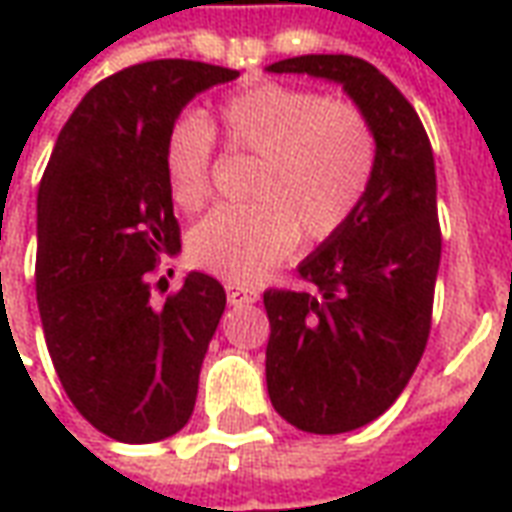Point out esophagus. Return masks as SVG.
Instances as JSON below:
<instances>
[{
	"instance_id": "obj_1",
	"label": "esophagus",
	"mask_w": 512,
	"mask_h": 512,
	"mask_svg": "<svg viewBox=\"0 0 512 512\" xmlns=\"http://www.w3.org/2000/svg\"><path fill=\"white\" fill-rule=\"evenodd\" d=\"M224 290H227V301L230 304H255L257 301V290L252 288H244V285H235V282H227L224 285Z\"/></svg>"
}]
</instances>
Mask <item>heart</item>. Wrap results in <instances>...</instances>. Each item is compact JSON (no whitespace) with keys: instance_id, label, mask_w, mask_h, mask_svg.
<instances>
[{"instance_id":"heart-1","label":"heart","mask_w":512,"mask_h":512,"mask_svg":"<svg viewBox=\"0 0 512 512\" xmlns=\"http://www.w3.org/2000/svg\"><path fill=\"white\" fill-rule=\"evenodd\" d=\"M224 145L257 158L246 205L216 208L191 227L189 260L230 282L263 277L304 246L329 241L351 222L376 172V134L345 98L279 82L227 95L219 106ZM172 200L197 211L211 194L213 128L183 115L164 147Z\"/></svg>"}]
</instances>
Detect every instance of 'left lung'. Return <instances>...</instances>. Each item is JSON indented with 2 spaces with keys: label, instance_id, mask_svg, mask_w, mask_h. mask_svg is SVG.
Returning <instances> with one entry per match:
<instances>
[{
  "label": "left lung",
  "instance_id": "obj_1",
  "mask_svg": "<svg viewBox=\"0 0 512 512\" xmlns=\"http://www.w3.org/2000/svg\"><path fill=\"white\" fill-rule=\"evenodd\" d=\"M268 71L343 84L376 134L365 200L299 266L315 293H263L271 406L307 433H348L395 403L428 345L441 260L433 150L414 106L370 62L304 54Z\"/></svg>",
  "mask_w": 512,
  "mask_h": 512
}]
</instances>
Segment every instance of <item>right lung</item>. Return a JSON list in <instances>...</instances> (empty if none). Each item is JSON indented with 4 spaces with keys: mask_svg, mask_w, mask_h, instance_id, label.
I'll return each instance as SVG.
<instances>
[{
    "mask_svg": "<svg viewBox=\"0 0 512 512\" xmlns=\"http://www.w3.org/2000/svg\"><path fill=\"white\" fill-rule=\"evenodd\" d=\"M238 71L153 60L98 82L57 136L38 191L35 290L51 362L93 428L126 444L178 433L197 400L224 288L191 271L156 304L180 249L164 147L180 109Z\"/></svg>",
    "mask_w": 512,
    "mask_h": 512,
    "instance_id": "right-lung-1",
    "label": "right lung"
}]
</instances>
